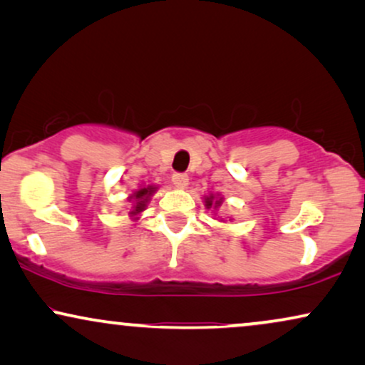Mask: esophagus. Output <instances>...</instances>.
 Segmentation results:
<instances>
[{
    "mask_svg": "<svg viewBox=\"0 0 365 365\" xmlns=\"http://www.w3.org/2000/svg\"><path fill=\"white\" fill-rule=\"evenodd\" d=\"M173 185L177 188H187L188 185V175L187 173H175L172 177Z\"/></svg>",
    "mask_w": 365,
    "mask_h": 365,
    "instance_id": "34e87169",
    "label": "esophagus"
}]
</instances>
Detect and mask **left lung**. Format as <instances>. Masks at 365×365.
<instances>
[{
  "mask_svg": "<svg viewBox=\"0 0 365 365\" xmlns=\"http://www.w3.org/2000/svg\"><path fill=\"white\" fill-rule=\"evenodd\" d=\"M222 202H223V198L222 197L217 198L215 195H213V193H210V195L205 197V207L207 208H212L213 207L217 210V208L222 205Z\"/></svg>",
  "mask_w": 365,
  "mask_h": 365,
  "instance_id": "1",
  "label": "left lung"
}]
</instances>
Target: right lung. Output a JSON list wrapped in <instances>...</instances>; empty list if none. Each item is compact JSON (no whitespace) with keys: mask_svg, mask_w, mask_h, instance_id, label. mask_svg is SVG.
Segmentation results:
<instances>
[{"mask_svg":"<svg viewBox=\"0 0 365 365\" xmlns=\"http://www.w3.org/2000/svg\"><path fill=\"white\" fill-rule=\"evenodd\" d=\"M158 187L148 185L143 188H138L137 192H133V195L128 197V200L132 202V208H130V217H133L135 220H138V215L145 210L147 203L155 192H157Z\"/></svg>","mask_w":365,"mask_h":365,"instance_id":"obj_1","label":"right lung"}]
</instances>
